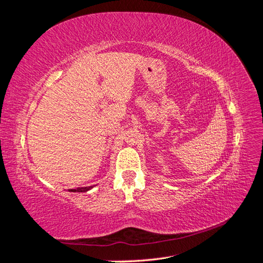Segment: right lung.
I'll use <instances>...</instances> for the list:
<instances>
[{"label":"right lung","instance_id":"obj_1","mask_svg":"<svg viewBox=\"0 0 263 263\" xmlns=\"http://www.w3.org/2000/svg\"><path fill=\"white\" fill-rule=\"evenodd\" d=\"M90 189H92V186H85V187H78V189H71L72 192H86Z\"/></svg>","mask_w":263,"mask_h":263}]
</instances>
